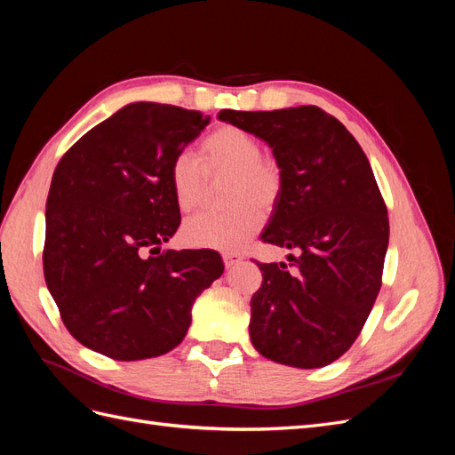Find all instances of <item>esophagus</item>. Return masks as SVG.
I'll use <instances>...</instances> for the list:
<instances>
[{
  "instance_id": "34e87169",
  "label": "esophagus",
  "mask_w": 455,
  "mask_h": 455,
  "mask_svg": "<svg viewBox=\"0 0 455 455\" xmlns=\"http://www.w3.org/2000/svg\"><path fill=\"white\" fill-rule=\"evenodd\" d=\"M224 258V266H226V269H231V267H235L237 264H241L243 261V256L241 254H224L222 256Z\"/></svg>"
}]
</instances>
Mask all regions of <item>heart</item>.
<instances>
[{"mask_svg":"<svg viewBox=\"0 0 455 455\" xmlns=\"http://www.w3.org/2000/svg\"><path fill=\"white\" fill-rule=\"evenodd\" d=\"M252 134L224 125L201 144V163L188 149L178 151L169 164V182L174 203L182 212L196 211L203 203L206 175L229 176L226 212H201L182 228L186 243L199 249L233 252L249 241L264 224V213L277 206L283 189V169L269 157Z\"/></svg>","mask_w":455,"mask_h":455,"instance_id":"b5f03b06","label":"heart"}]
</instances>
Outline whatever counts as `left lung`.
<instances>
[{"instance_id":"obj_1","label":"left lung","mask_w":455,"mask_h":455,"mask_svg":"<svg viewBox=\"0 0 455 455\" xmlns=\"http://www.w3.org/2000/svg\"><path fill=\"white\" fill-rule=\"evenodd\" d=\"M220 121L258 136L284 174L261 241L296 249L294 269L258 264L251 341L266 359L323 368L346 353L371 311L389 244V218L363 148L316 106L235 112Z\"/></svg>"}]
</instances>
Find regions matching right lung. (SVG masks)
<instances>
[{
  "label": "right lung",
  "instance_id": "add662e5",
  "mask_svg": "<svg viewBox=\"0 0 455 455\" xmlns=\"http://www.w3.org/2000/svg\"><path fill=\"white\" fill-rule=\"evenodd\" d=\"M209 123L197 109L132 102L54 169L44 273L68 332L85 347L116 361L169 353L196 298L224 273L218 252L161 249L180 226L171 159Z\"/></svg>",
  "mask_w": 455,
  "mask_h": 455
}]
</instances>
